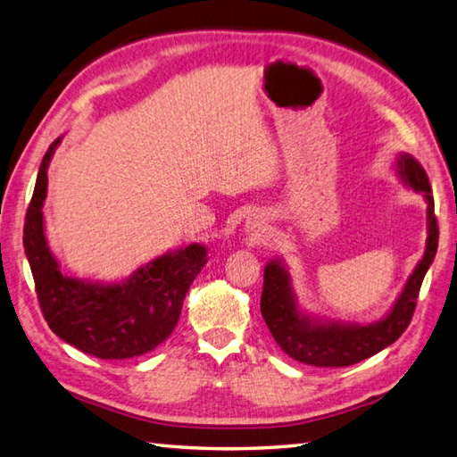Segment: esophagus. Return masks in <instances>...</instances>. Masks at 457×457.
<instances>
[{
  "instance_id": "1",
  "label": "esophagus",
  "mask_w": 457,
  "mask_h": 457,
  "mask_svg": "<svg viewBox=\"0 0 457 457\" xmlns=\"http://www.w3.org/2000/svg\"><path fill=\"white\" fill-rule=\"evenodd\" d=\"M246 230L252 232V237H262L266 232V222H263L260 217H250L246 222Z\"/></svg>"
}]
</instances>
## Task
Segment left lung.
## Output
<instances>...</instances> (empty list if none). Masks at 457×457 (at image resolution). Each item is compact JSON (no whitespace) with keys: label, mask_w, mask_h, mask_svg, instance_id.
Listing matches in <instances>:
<instances>
[{"label":"left lung","mask_w":457,"mask_h":457,"mask_svg":"<svg viewBox=\"0 0 457 457\" xmlns=\"http://www.w3.org/2000/svg\"><path fill=\"white\" fill-rule=\"evenodd\" d=\"M397 174L411 189L422 194L428 203V238L424 256L404 283L393 309L383 319L370 324H352L311 317L297 305L291 276L281 260H271L263 268L262 317L273 340L289 358L317 368H346L387 348L409 327L417 307L422 279L438 250V220L434 215V197L427 171L411 154H399Z\"/></svg>","instance_id":"1"}]
</instances>
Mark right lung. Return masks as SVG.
Wrapping results in <instances>:
<instances>
[{"label": "right lung", "instance_id": "obj_1", "mask_svg": "<svg viewBox=\"0 0 457 457\" xmlns=\"http://www.w3.org/2000/svg\"><path fill=\"white\" fill-rule=\"evenodd\" d=\"M60 140L62 137L48 146L40 162L23 228V246L40 311L56 337L89 356L101 360L143 356L176 328L186 293L207 263V248L189 245L170 250L115 283L62 273L48 248L43 217L46 170Z\"/></svg>", "mask_w": 457, "mask_h": 457}]
</instances>
